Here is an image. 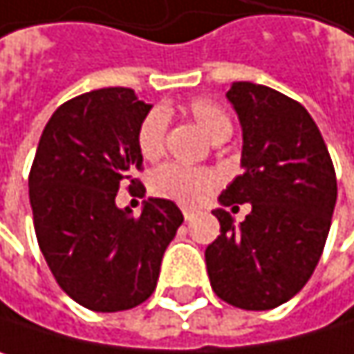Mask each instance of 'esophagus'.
Segmentation results:
<instances>
[{
	"mask_svg": "<svg viewBox=\"0 0 354 354\" xmlns=\"http://www.w3.org/2000/svg\"><path fill=\"white\" fill-rule=\"evenodd\" d=\"M183 214H185V220H187V222H191V220H193V216H195V212H193V209H183Z\"/></svg>",
	"mask_w": 354,
	"mask_h": 354,
	"instance_id": "obj_1",
	"label": "esophagus"
}]
</instances>
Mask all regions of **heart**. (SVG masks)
Wrapping results in <instances>:
<instances>
[{
    "label": "heart",
    "instance_id": "heart-1",
    "mask_svg": "<svg viewBox=\"0 0 354 354\" xmlns=\"http://www.w3.org/2000/svg\"><path fill=\"white\" fill-rule=\"evenodd\" d=\"M187 111L191 118L214 138L224 140L232 132V122L224 107H220L216 101L199 97L189 101ZM165 136H167V115L163 109L155 107L151 109L138 124L136 130V149L140 157L147 161H155L161 157L165 149ZM218 185V174L209 167L199 165H185L178 161H169L159 165L149 176V189L155 197L169 199L183 205H197L201 203Z\"/></svg>",
    "mask_w": 354,
    "mask_h": 354
}]
</instances>
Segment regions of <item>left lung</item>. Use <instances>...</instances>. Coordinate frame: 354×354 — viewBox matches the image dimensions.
Segmentation results:
<instances>
[{
  "mask_svg": "<svg viewBox=\"0 0 354 354\" xmlns=\"http://www.w3.org/2000/svg\"><path fill=\"white\" fill-rule=\"evenodd\" d=\"M226 97L243 126L245 171L220 201L253 209L241 226L226 209L214 212L220 236L205 249V263L222 301L268 311L307 284L324 253L338 197L336 171L299 101L253 82H234Z\"/></svg>",
  "mask_w": 354,
  "mask_h": 354,
  "instance_id": "8db88e82",
  "label": "left lung"
}]
</instances>
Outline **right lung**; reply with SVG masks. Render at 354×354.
I'll return each instance as SVG.
<instances>
[{"instance_id":"add662e5","label":"right lung","mask_w":354,"mask_h":354,"mask_svg":"<svg viewBox=\"0 0 354 354\" xmlns=\"http://www.w3.org/2000/svg\"><path fill=\"white\" fill-rule=\"evenodd\" d=\"M149 109L126 86L78 95L49 118L32 159L28 197L39 249L59 288L91 311L145 303L185 222L167 199L145 201L138 218L115 205L122 185L132 195L145 191L134 178L142 169L136 130Z\"/></svg>"}]
</instances>
